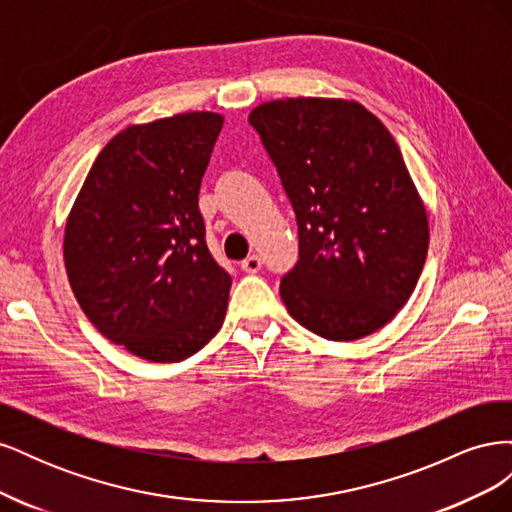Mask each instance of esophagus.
I'll return each instance as SVG.
<instances>
[{
  "label": "esophagus",
  "instance_id": "esophagus-1",
  "mask_svg": "<svg viewBox=\"0 0 512 512\" xmlns=\"http://www.w3.org/2000/svg\"><path fill=\"white\" fill-rule=\"evenodd\" d=\"M260 267H262V262H260V258L254 256V254L247 256V258L241 262V269H243L245 273H258Z\"/></svg>",
  "mask_w": 512,
  "mask_h": 512
}]
</instances>
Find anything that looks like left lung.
Wrapping results in <instances>:
<instances>
[{"label": "left lung", "instance_id": "8db88e82", "mask_svg": "<svg viewBox=\"0 0 512 512\" xmlns=\"http://www.w3.org/2000/svg\"><path fill=\"white\" fill-rule=\"evenodd\" d=\"M250 123L297 215L299 260L280 284L288 314L333 342L382 329L408 303L429 247L395 138L348 100H273Z\"/></svg>", "mask_w": 512, "mask_h": 512}]
</instances>
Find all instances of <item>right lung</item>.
<instances>
[{"mask_svg":"<svg viewBox=\"0 0 512 512\" xmlns=\"http://www.w3.org/2000/svg\"><path fill=\"white\" fill-rule=\"evenodd\" d=\"M224 117L130 126L100 151L68 215V280L91 324L153 363H179L220 331L230 275L198 209Z\"/></svg>","mask_w":512,"mask_h":512,"instance_id":"add662e5","label":"right lung"}]
</instances>
